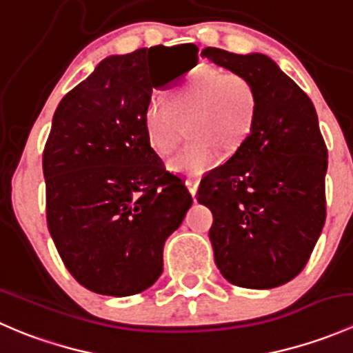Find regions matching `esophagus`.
<instances>
[{
  "mask_svg": "<svg viewBox=\"0 0 353 353\" xmlns=\"http://www.w3.org/2000/svg\"><path fill=\"white\" fill-rule=\"evenodd\" d=\"M186 186H188V190H190V193L193 194V196H196L198 188H199V181L198 179H188Z\"/></svg>",
  "mask_w": 353,
  "mask_h": 353,
  "instance_id": "esophagus-1",
  "label": "esophagus"
}]
</instances>
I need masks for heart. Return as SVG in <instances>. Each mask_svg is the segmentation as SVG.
<instances>
[{
  "label": "heart",
  "mask_w": 353,
  "mask_h": 353,
  "mask_svg": "<svg viewBox=\"0 0 353 353\" xmlns=\"http://www.w3.org/2000/svg\"><path fill=\"white\" fill-rule=\"evenodd\" d=\"M259 110L258 88L249 78L201 66L169 88V102L152 99L145 109V130L152 147L167 155L191 121V143L167 162L172 172L203 176L220 165L223 148L236 150L251 134Z\"/></svg>",
  "instance_id": "heart-1"
}]
</instances>
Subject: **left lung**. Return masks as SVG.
Listing matches in <instances>:
<instances>
[{"mask_svg": "<svg viewBox=\"0 0 353 353\" xmlns=\"http://www.w3.org/2000/svg\"><path fill=\"white\" fill-rule=\"evenodd\" d=\"M201 56L249 78L259 95L251 134L199 184L215 265L237 287L283 285L304 270L325 225L328 150L318 114L266 54L206 48Z\"/></svg>", "mask_w": 353, "mask_h": 353, "instance_id": "8db88e82", "label": "left lung"}]
</instances>
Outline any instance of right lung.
Here are the masks:
<instances>
[{
	"instance_id": "1",
	"label": "right lung",
	"mask_w": 353,
	"mask_h": 353,
	"mask_svg": "<svg viewBox=\"0 0 353 353\" xmlns=\"http://www.w3.org/2000/svg\"><path fill=\"white\" fill-rule=\"evenodd\" d=\"M193 44L102 59L52 116L42 155L48 227L68 272L88 290L128 297L163 270V244L193 205L145 130L157 87L196 66Z\"/></svg>"
}]
</instances>
